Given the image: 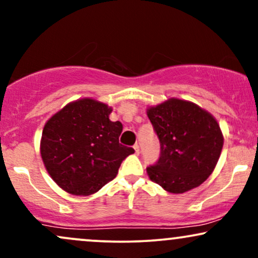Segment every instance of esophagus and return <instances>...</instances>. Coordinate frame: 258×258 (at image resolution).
I'll use <instances>...</instances> for the list:
<instances>
[{"label":"esophagus","mask_w":258,"mask_h":258,"mask_svg":"<svg viewBox=\"0 0 258 258\" xmlns=\"http://www.w3.org/2000/svg\"><path fill=\"white\" fill-rule=\"evenodd\" d=\"M133 149H135V153L137 154V155H139V152H141V150H139L138 144H135V146H133Z\"/></svg>","instance_id":"34e87169"}]
</instances>
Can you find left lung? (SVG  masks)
Instances as JSON below:
<instances>
[{"label": "left lung", "mask_w": 258, "mask_h": 258, "mask_svg": "<svg viewBox=\"0 0 258 258\" xmlns=\"http://www.w3.org/2000/svg\"><path fill=\"white\" fill-rule=\"evenodd\" d=\"M160 141V158L147 167L149 178L173 194L199 186L220 159L223 136L211 114L182 99L147 111Z\"/></svg>", "instance_id": "left-lung-1"}]
</instances>
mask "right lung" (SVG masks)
<instances>
[{
	"mask_svg": "<svg viewBox=\"0 0 258 258\" xmlns=\"http://www.w3.org/2000/svg\"><path fill=\"white\" fill-rule=\"evenodd\" d=\"M111 109L91 98L64 106L46 122L41 139L43 164L57 184L74 195L97 193L116 177L135 149L119 143L120 121Z\"/></svg>",
	"mask_w": 258,
	"mask_h": 258,
	"instance_id": "right-lung-1",
	"label": "right lung"
}]
</instances>
